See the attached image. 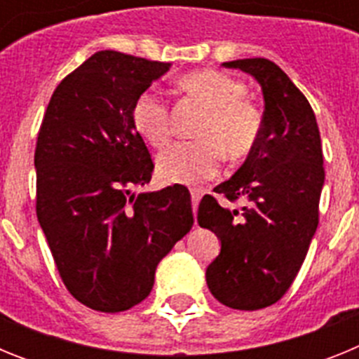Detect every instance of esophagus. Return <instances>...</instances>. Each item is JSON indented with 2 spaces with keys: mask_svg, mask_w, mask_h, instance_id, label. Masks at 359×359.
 I'll return each mask as SVG.
<instances>
[{
  "mask_svg": "<svg viewBox=\"0 0 359 359\" xmlns=\"http://www.w3.org/2000/svg\"><path fill=\"white\" fill-rule=\"evenodd\" d=\"M190 198H192V210H198V205H199V199H201V190L198 189H190Z\"/></svg>",
  "mask_w": 359,
  "mask_h": 359,
  "instance_id": "34e87169",
  "label": "esophagus"
}]
</instances>
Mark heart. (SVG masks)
Returning a JSON list of instances; mask_svg holds the SVG:
<instances>
[{
  "label": "heart",
  "instance_id": "heart-1",
  "mask_svg": "<svg viewBox=\"0 0 359 359\" xmlns=\"http://www.w3.org/2000/svg\"><path fill=\"white\" fill-rule=\"evenodd\" d=\"M182 90L198 100L208 115L198 129V142L170 145L158 156V176L167 183H196L215 176L223 152L231 161L243 160L257 147L262 116L244 98V86L221 72L203 69L183 75ZM133 123L152 147H165L172 136L170 107L156 90H147L133 104Z\"/></svg>",
  "mask_w": 359,
  "mask_h": 359
}]
</instances>
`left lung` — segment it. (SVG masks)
Segmentation results:
<instances>
[{
	"mask_svg": "<svg viewBox=\"0 0 359 359\" xmlns=\"http://www.w3.org/2000/svg\"><path fill=\"white\" fill-rule=\"evenodd\" d=\"M261 84L264 116L259 144L214 196L199 203L198 223L221 239V253L207 268V284L231 309L257 311L278 302L293 284L318 226L323 170L322 140L313 107L275 62L253 57L224 62Z\"/></svg>",
	"mask_w": 359,
	"mask_h": 359,
	"instance_id": "obj_1",
	"label": "left lung"
}]
</instances>
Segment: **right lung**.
<instances>
[{"label":"right lung","mask_w":359,"mask_h":359,"mask_svg":"<svg viewBox=\"0 0 359 359\" xmlns=\"http://www.w3.org/2000/svg\"><path fill=\"white\" fill-rule=\"evenodd\" d=\"M170 62L104 50L53 91L36 145V210L66 290L120 313L149 297L158 262L194 224L183 185L142 192L154 163L133 104Z\"/></svg>","instance_id":"1"}]
</instances>
